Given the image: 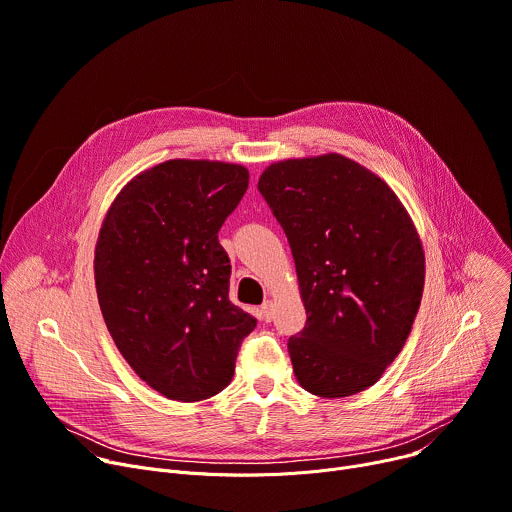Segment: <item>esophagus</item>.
<instances>
[{"label":"esophagus","instance_id":"34e87169","mask_svg":"<svg viewBox=\"0 0 512 512\" xmlns=\"http://www.w3.org/2000/svg\"><path fill=\"white\" fill-rule=\"evenodd\" d=\"M261 318H263L265 322H269V320L273 318V302H271V300L263 302V306H261Z\"/></svg>","mask_w":512,"mask_h":512}]
</instances>
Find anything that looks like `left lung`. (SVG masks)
<instances>
[{"label": "left lung", "mask_w": 512, "mask_h": 512, "mask_svg": "<svg viewBox=\"0 0 512 512\" xmlns=\"http://www.w3.org/2000/svg\"><path fill=\"white\" fill-rule=\"evenodd\" d=\"M259 192L296 263L306 327L288 351L298 384L343 398L374 386L402 351L425 288V249L400 198L339 153L265 167Z\"/></svg>", "instance_id": "obj_1"}]
</instances>
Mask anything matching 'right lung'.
I'll return each mask as SVG.
<instances>
[{
	"label": "right lung",
	"mask_w": 512,
	"mask_h": 512,
	"mask_svg": "<svg viewBox=\"0 0 512 512\" xmlns=\"http://www.w3.org/2000/svg\"><path fill=\"white\" fill-rule=\"evenodd\" d=\"M249 188V169L169 159L134 175L108 208L94 273L106 327L134 374L169 400L224 390L257 320L228 300L218 230Z\"/></svg>",
	"instance_id": "right-lung-1"
}]
</instances>
